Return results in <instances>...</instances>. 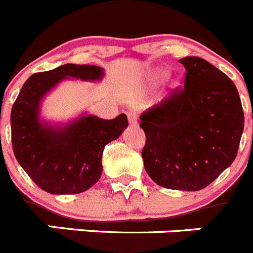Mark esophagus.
I'll return each mask as SVG.
<instances>
[{"mask_svg":"<svg viewBox=\"0 0 253 253\" xmlns=\"http://www.w3.org/2000/svg\"><path fill=\"white\" fill-rule=\"evenodd\" d=\"M126 116H128V120L130 124H137L138 123V115L135 113H133V111H129V113H126Z\"/></svg>","mask_w":253,"mask_h":253,"instance_id":"obj_1","label":"esophagus"}]
</instances>
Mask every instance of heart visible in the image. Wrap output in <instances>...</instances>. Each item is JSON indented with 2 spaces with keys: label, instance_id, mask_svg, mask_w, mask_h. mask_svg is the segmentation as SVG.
I'll return each mask as SVG.
<instances>
[{
  "label": "heart",
  "instance_id": "obj_1",
  "mask_svg": "<svg viewBox=\"0 0 253 253\" xmlns=\"http://www.w3.org/2000/svg\"><path fill=\"white\" fill-rule=\"evenodd\" d=\"M165 75H166V73H162V76H165Z\"/></svg>",
  "mask_w": 253,
  "mask_h": 253
}]
</instances>
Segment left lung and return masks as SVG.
Segmentation results:
<instances>
[{
  "label": "left lung",
  "instance_id": "8db88e82",
  "mask_svg": "<svg viewBox=\"0 0 253 253\" xmlns=\"http://www.w3.org/2000/svg\"><path fill=\"white\" fill-rule=\"evenodd\" d=\"M184 87L140 116L144 169L157 185L198 191L234 161L245 126L233 81L203 58L185 57Z\"/></svg>",
  "mask_w": 253,
  "mask_h": 253
}]
</instances>
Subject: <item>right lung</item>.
Here are the masks:
<instances>
[{"instance_id":"obj_1","label":"right lung","mask_w":253,"mask_h":253,"mask_svg":"<svg viewBox=\"0 0 253 253\" xmlns=\"http://www.w3.org/2000/svg\"><path fill=\"white\" fill-rule=\"evenodd\" d=\"M102 69L90 64H63L38 72L22 84L11 110V142L17 162L35 184L50 194L84 193L99 181L105 146L128 126L125 114L105 120L87 115L66 128L39 122L43 96L66 77L99 80Z\"/></svg>"}]
</instances>
